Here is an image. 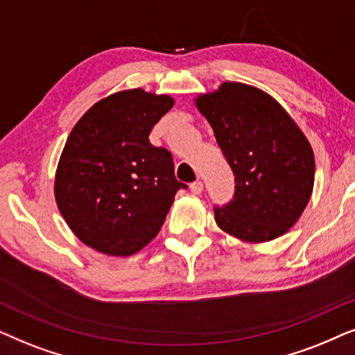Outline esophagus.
<instances>
[{
  "label": "esophagus",
  "mask_w": 355,
  "mask_h": 355,
  "mask_svg": "<svg viewBox=\"0 0 355 355\" xmlns=\"http://www.w3.org/2000/svg\"><path fill=\"white\" fill-rule=\"evenodd\" d=\"M190 190H191V193H195V195H201V191H202V182H201V180L193 182L191 185H190Z\"/></svg>",
  "instance_id": "34e87169"
}]
</instances>
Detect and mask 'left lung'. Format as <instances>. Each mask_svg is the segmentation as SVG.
I'll return each instance as SVG.
<instances>
[{
  "label": "left lung",
  "mask_w": 355,
  "mask_h": 355,
  "mask_svg": "<svg viewBox=\"0 0 355 355\" xmlns=\"http://www.w3.org/2000/svg\"><path fill=\"white\" fill-rule=\"evenodd\" d=\"M235 177L232 201L214 207L217 225L245 242L281 237L313 190L315 159L305 135L266 92L224 83L196 98Z\"/></svg>",
  "instance_id": "1"
}]
</instances>
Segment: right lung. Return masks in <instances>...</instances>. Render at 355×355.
<instances>
[{
	"label": "right lung",
	"mask_w": 355,
	"mask_h": 355,
	"mask_svg": "<svg viewBox=\"0 0 355 355\" xmlns=\"http://www.w3.org/2000/svg\"><path fill=\"white\" fill-rule=\"evenodd\" d=\"M173 98L143 89L112 94L84 113L68 136L55 200L76 237L97 252L130 257L159 234L175 193L188 188L170 150L150 144Z\"/></svg>",
	"instance_id": "1"
}]
</instances>
